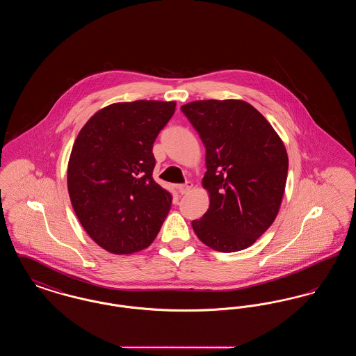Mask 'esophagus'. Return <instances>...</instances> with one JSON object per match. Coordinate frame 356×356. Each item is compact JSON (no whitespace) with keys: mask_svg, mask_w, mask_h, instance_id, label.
Here are the masks:
<instances>
[{"mask_svg":"<svg viewBox=\"0 0 356 356\" xmlns=\"http://www.w3.org/2000/svg\"><path fill=\"white\" fill-rule=\"evenodd\" d=\"M192 186H193V184H192L191 181H186V184L177 186V191H179L181 195H186V193H188V192L192 189Z\"/></svg>","mask_w":356,"mask_h":356,"instance_id":"obj_1","label":"esophagus"}]
</instances>
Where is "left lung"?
Segmentation results:
<instances>
[{"label": "left lung", "mask_w": 356, "mask_h": 356, "mask_svg": "<svg viewBox=\"0 0 356 356\" xmlns=\"http://www.w3.org/2000/svg\"><path fill=\"white\" fill-rule=\"evenodd\" d=\"M205 147L203 186L209 208L192 228L220 252L248 248L276 219L288 156L267 119L243 100H200L181 106Z\"/></svg>", "instance_id": "left-lung-1"}]
</instances>
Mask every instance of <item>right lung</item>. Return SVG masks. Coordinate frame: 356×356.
<instances>
[{
	"label": "right lung",
	"mask_w": 356,
	"mask_h": 356,
	"mask_svg": "<svg viewBox=\"0 0 356 356\" xmlns=\"http://www.w3.org/2000/svg\"><path fill=\"white\" fill-rule=\"evenodd\" d=\"M175 102L111 104L86 121L68 163V192L86 234L111 254L151 245L172 204L152 177L153 143Z\"/></svg>",
	"instance_id": "obj_1"
}]
</instances>
